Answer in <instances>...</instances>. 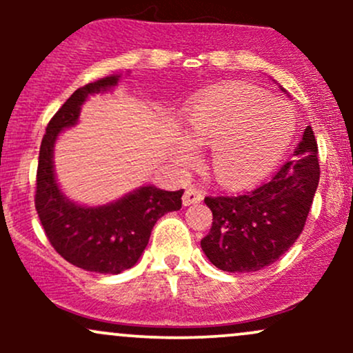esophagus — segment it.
<instances>
[{
	"label": "esophagus",
	"mask_w": 353,
	"mask_h": 353,
	"mask_svg": "<svg viewBox=\"0 0 353 353\" xmlns=\"http://www.w3.org/2000/svg\"><path fill=\"white\" fill-rule=\"evenodd\" d=\"M204 199L202 192L196 188H189L182 196V204L184 205H192V204H199V202Z\"/></svg>",
	"instance_id": "1"
}]
</instances>
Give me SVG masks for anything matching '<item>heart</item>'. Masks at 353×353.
<instances>
[{
	"label": "heart",
	"mask_w": 353,
	"mask_h": 353,
	"mask_svg": "<svg viewBox=\"0 0 353 353\" xmlns=\"http://www.w3.org/2000/svg\"><path fill=\"white\" fill-rule=\"evenodd\" d=\"M187 136L174 143V159L182 168L197 163L198 145L212 148L210 163L217 179L244 185L267 176L295 134L294 111L257 89L228 84L199 96L185 111Z\"/></svg>",
	"instance_id": "heart-1"
}]
</instances>
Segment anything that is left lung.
I'll list each match as a JSON object with an SVG mask.
<instances>
[{
    "mask_svg": "<svg viewBox=\"0 0 353 353\" xmlns=\"http://www.w3.org/2000/svg\"><path fill=\"white\" fill-rule=\"evenodd\" d=\"M319 177L317 141L307 125L292 159L269 182L241 196L205 197L212 228L201 247L209 261L241 274L274 264L302 234Z\"/></svg>",
    "mask_w": 353,
    "mask_h": 353,
    "instance_id": "left-lung-1",
    "label": "left lung"
}]
</instances>
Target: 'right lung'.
<instances>
[{"label":"right lung","instance_id":"1","mask_svg":"<svg viewBox=\"0 0 353 353\" xmlns=\"http://www.w3.org/2000/svg\"><path fill=\"white\" fill-rule=\"evenodd\" d=\"M123 74H111L76 89L59 108L41 141L36 177V199L44 232L61 257L96 274H121L143 255L157 219L179 210L184 190L139 185L117 201L81 205L59 188L54 172V145L59 134L78 124L89 96L112 91Z\"/></svg>","mask_w":353,"mask_h":353}]
</instances>
